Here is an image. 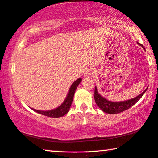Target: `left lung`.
Returning <instances> with one entry per match:
<instances>
[{"mask_svg": "<svg viewBox=\"0 0 158 158\" xmlns=\"http://www.w3.org/2000/svg\"><path fill=\"white\" fill-rule=\"evenodd\" d=\"M139 44L143 46V48H144V46L142 45V44ZM146 90L147 89L142 93V94L138 95V96L136 97L134 99L124 102H113L106 100V99H104L103 97H102L101 95L99 94L98 92H97V88L95 87L94 97L95 102H96L97 106H98L103 112L108 113V114H118V113L123 112L124 111L128 110L129 108H130L131 106L134 105L135 103H137L139 99L143 97V95L144 94V93L146 92Z\"/></svg>", "mask_w": 158, "mask_h": 158, "instance_id": "left-lung-1", "label": "left lung"}]
</instances>
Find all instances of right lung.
<instances>
[{
  "label": "right lung",
  "instance_id": "add662e5",
  "mask_svg": "<svg viewBox=\"0 0 158 158\" xmlns=\"http://www.w3.org/2000/svg\"><path fill=\"white\" fill-rule=\"evenodd\" d=\"M81 81V79L79 78L76 80V81L72 84V85L70 87L69 91V93L66 99L63 102V104H62L61 106H59L58 108L50 111H40L34 110V109H33V110H34L35 112L39 113V114H41L42 115H45L46 117L57 118V117L64 116V115H65L66 113L69 112V108L71 105H72L73 101V98H74V92Z\"/></svg>",
  "mask_w": 158,
  "mask_h": 158
}]
</instances>
